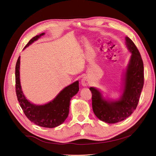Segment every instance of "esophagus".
Masks as SVG:
<instances>
[{
	"label": "esophagus",
	"instance_id": "34e87169",
	"mask_svg": "<svg viewBox=\"0 0 156 156\" xmlns=\"http://www.w3.org/2000/svg\"><path fill=\"white\" fill-rule=\"evenodd\" d=\"M81 83L83 87H87L89 84V80L87 77H84L81 80Z\"/></svg>",
	"mask_w": 156,
	"mask_h": 156
}]
</instances>
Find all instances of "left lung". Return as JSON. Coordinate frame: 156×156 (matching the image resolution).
<instances>
[{"instance_id": "obj_1", "label": "left lung", "mask_w": 156, "mask_h": 156, "mask_svg": "<svg viewBox=\"0 0 156 156\" xmlns=\"http://www.w3.org/2000/svg\"><path fill=\"white\" fill-rule=\"evenodd\" d=\"M126 44L132 55L125 78L124 91L121 99L108 101L102 99L97 89L90 87L92 109L95 116L108 123H116L123 121L136 109L144 83V63L137 47L129 37Z\"/></svg>"}]
</instances>
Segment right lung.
<instances>
[{"label": "right lung", "mask_w": 156, "mask_h": 156, "mask_svg": "<svg viewBox=\"0 0 156 156\" xmlns=\"http://www.w3.org/2000/svg\"><path fill=\"white\" fill-rule=\"evenodd\" d=\"M44 35V33L33 37L24 48ZM20 64V56L16 62L15 68L16 93L24 114L30 121L40 126L54 128L61 125L68 116L71 99L79 90L78 81L64 88L52 101L45 105H36L30 103L26 99L21 90Z\"/></svg>", "instance_id": "add662e5"}]
</instances>
